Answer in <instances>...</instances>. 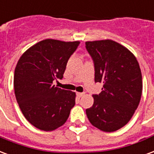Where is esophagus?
Instances as JSON below:
<instances>
[{"mask_svg":"<svg viewBox=\"0 0 154 154\" xmlns=\"http://www.w3.org/2000/svg\"><path fill=\"white\" fill-rule=\"evenodd\" d=\"M82 95H84V93H81V92H77V97L81 98Z\"/></svg>","mask_w":154,"mask_h":154,"instance_id":"esophagus-1","label":"esophagus"}]
</instances>
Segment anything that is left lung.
<instances>
[{"label":"left lung","instance_id":"1","mask_svg":"<svg viewBox=\"0 0 154 154\" xmlns=\"http://www.w3.org/2000/svg\"><path fill=\"white\" fill-rule=\"evenodd\" d=\"M94 66V82L103 84L86 110L90 122L105 132L118 131L131 120L140 101L142 75L134 54L112 40L86 42Z\"/></svg>","mask_w":154,"mask_h":154}]
</instances>
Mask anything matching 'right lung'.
I'll use <instances>...</instances> for the list:
<instances>
[{
  "label": "right lung",
  "instance_id": "add662e5",
  "mask_svg": "<svg viewBox=\"0 0 154 154\" xmlns=\"http://www.w3.org/2000/svg\"><path fill=\"white\" fill-rule=\"evenodd\" d=\"M80 42L45 39L37 42L20 57L14 76L17 102L32 126L51 131L63 126L75 105L76 93L57 87L69 58Z\"/></svg>",
  "mask_w": 154,
  "mask_h": 154
}]
</instances>
